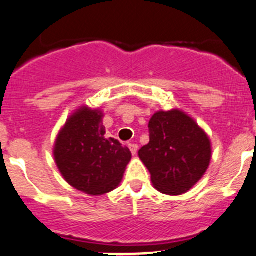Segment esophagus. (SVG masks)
<instances>
[{"instance_id":"1","label":"esophagus","mask_w":256,"mask_h":256,"mask_svg":"<svg viewBox=\"0 0 256 256\" xmlns=\"http://www.w3.org/2000/svg\"><path fill=\"white\" fill-rule=\"evenodd\" d=\"M128 148H130V151L132 155H136V152H138V146L136 145V144H128Z\"/></svg>"}]
</instances>
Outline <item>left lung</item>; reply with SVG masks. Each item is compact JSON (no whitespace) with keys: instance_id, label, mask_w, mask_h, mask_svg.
<instances>
[{"instance_id":"8db88e82","label":"left lung","mask_w":256,"mask_h":256,"mask_svg":"<svg viewBox=\"0 0 256 256\" xmlns=\"http://www.w3.org/2000/svg\"><path fill=\"white\" fill-rule=\"evenodd\" d=\"M150 141L138 158L154 188L166 195L190 190L209 168L212 144L205 131L180 110L158 111L148 122Z\"/></svg>"}]
</instances>
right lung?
<instances>
[{"instance_id":"obj_1","label":"right lung","mask_w":256,"mask_h":256,"mask_svg":"<svg viewBox=\"0 0 256 256\" xmlns=\"http://www.w3.org/2000/svg\"><path fill=\"white\" fill-rule=\"evenodd\" d=\"M102 112L82 106L61 128L54 156L60 172L78 190L102 195L118 188L131 152L118 140L106 138Z\"/></svg>"}]
</instances>
